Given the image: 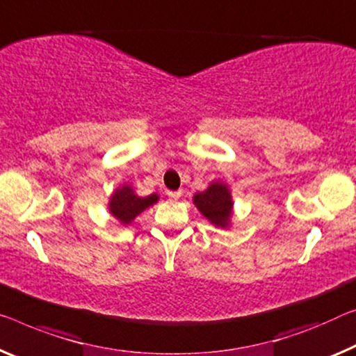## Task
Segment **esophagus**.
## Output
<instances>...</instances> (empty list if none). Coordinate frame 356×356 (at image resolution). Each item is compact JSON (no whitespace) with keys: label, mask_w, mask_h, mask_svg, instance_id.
<instances>
[{"label":"esophagus","mask_w":356,"mask_h":356,"mask_svg":"<svg viewBox=\"0 0 356 356\" xmlns=\"http://www.w3.org/2000/svg\"><path fill=\"white\" fill-rule=\"evenodd\" d=\"M167 195L170 197V199H179V197H181V191H168Z\"/></svg>","instance_id":"obj_1"}]
</instances>
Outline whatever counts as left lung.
Here are the masks:
<instances>
[{
  "label": "left lung",
  "instance_id": "1",
  "mask_svg": "<svg viewBox=\"0 0 356 356\" xmlns=\"http://www.w3.org/2000/svg\"><path fill=\"white\" fill-rule=\"evenodd\" d=\"M193 202L197 210L215 227L229 229L232 226L234 200L227 183L221 181V179H215L205 191L195 193Z\"/></svg>",
  "mask_w": 356,
  "mask_h": 356
}]
</instances>
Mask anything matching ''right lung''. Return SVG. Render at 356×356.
I'll list each match as a JSON object with an SVG mask.
<instances>
[{
  "label": "right lung",
  "instance_id": "obj_1",
  "mask_svg": "<svg viewBox=\"0 0 356 356\" xmlns=\"http://www.w3.org/2000/svg\"><path fill=\"white\" fill-rule=\"evenodd\" d=\"M159 200V194H151L141 197L135 193L132 184L124 183L113 191L108 200V211L122 224L129 226L132 224L140 213H143L151 205H154Z\"/></svg>",
  "mask_w": 356,
  "mask_h": 356
}]
</instances>
